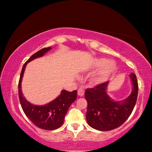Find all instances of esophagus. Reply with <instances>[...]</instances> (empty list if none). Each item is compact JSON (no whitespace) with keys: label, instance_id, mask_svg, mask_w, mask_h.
<instances>
[{"label":"esophagus","instance_id":"obj_1","mask_svg":"<svg viewBox=\"0 0 152 152\" xmlns=\"http://www.w3.org/2000/svg\"><path fill=\"white\" fill-rule=\"evenodd\" d=\"M84 93H85V90L83 88H78V94L80 96H83L84 95Z\"/></svg>","mask_w":152,"mask_h":152}]
</instances>
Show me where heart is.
Instances as JSON below:
<instances>
[{
    "instance_id": "heart-1",
    "label": "heart",
    "mask_w": 152,
    "mask_h": 152,
    "mask_svg": "<svg viewBox=\"0 0 152 152\" xmlns=\"http://www.w3.org/2000/svg\"><path fill=\"white\" fill-rule=\"evenodd\" d=\"M93 66L96 69H100L93 76L92 82L94 85H99L106 82L117 69L115 62L109 61L106 58H97L94 60Z\"/></svg>"
}]
</instances>
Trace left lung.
<instances>
[{
    "mask_svg": "<svg viewBox=\"0 0 152 152\" xmlns=\"http://www.w3.org/2000/svg\"><path fill=\"white\" fill-rule=\"evenodd\" d=\"M133 90L126 99L115 102L106 92L109 81L86 89L85 97L88 102L86 120L92 128L99 131H110L120 126L130 116L134 108L138 93L135 74H130Z\"/></svg>",
    "mask_w": 152,
    "mask_h": 152,
    "instance_id": "obj_1",
    "label": "left lung"
}]
</instances>
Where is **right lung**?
I'll return each instance as SVG.
<instances>
[{
  "mask_svg": "<svg viewBox=\"0 0 152 152\" xmlns=\"http://www.w3.org/2000/svg\"><path fill=\"white\" fill-rule=\"evenodd\" d=\"M51 47L44 48L33 54L23 64L19 81V97L20 104L28 118L35 126L44 130H55L63 124L64 116L71 104L74 103L77 97V91L69 92L62 90L60 96L47 104L37 106L30 104L23 96L21 91V81L26 64L35 58L42 57Z\"/></svg>",
  "mask_w": 152,
  "mask_h": 152,
  "instance_id": "add662e5",
  "label": "right lung"
}]
</instances>
